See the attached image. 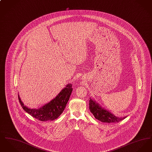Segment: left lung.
I'll return each instance as SVG.
<instances>
[{"mask_svg": "<svg viewBox=\"0 0 152 152\" xmlns=\"http://www.w3.org/2000/svg\"><path fill=\"white\" fill-rule=\"evenodd\" d=\"M89 109L94 117L102 123H118L126 117H116L108 110L102 108L96 102V101H94L91 98L89 99Z\"/></svg>", "mask_w": 152, "mask_h": 152, "instance_id": "obj_1", "label": "left lung"}]
</instances>
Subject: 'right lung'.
I'll return each instance as SVG.
<instances>
[{"label":"right lung","instance_id":"right-lung-1","mask_svg":"<svg viewBox=\"0 0 152 152\" xmlns=\"http://www.w3.org/2000/svg\"><path fill=\"white\" fill-rule=\"evenodd\" d=\"M72 84H68L52 101L39 109H30L25 106L18 95L19 101L23 109L31 116L42 121H52L63 113L72 91Z\"/></svg>","mask_w":152,"mask_h":152}]
</instances>
